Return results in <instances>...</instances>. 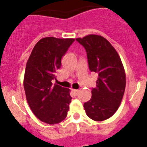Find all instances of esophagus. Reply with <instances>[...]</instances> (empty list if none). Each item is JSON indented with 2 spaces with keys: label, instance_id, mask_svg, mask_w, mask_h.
I'll list each match as a JSON object with an SVG mask.
<instances>
[{
  "label": "esophagus",
  "instance_id": "1",
  "mask_svg": "<svg viewBox=\"0 0 147 147\" xmlns=\"http://www.w3.org/2000/svg\"><path fill=\"white\" fill-rule=\"evenodd\" d=\"M72 91L74 93L75 95H77L78 92H79V90H76V89H72Z\"/></svg>",
  "mask_w": 147,
  "mask_h": 147
}]
</instances>
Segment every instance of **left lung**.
Listing matches in <instances>:
<instances>
[{
  "instance_id": "8db88e82",
  "label": "left lung",
  "mask_w": 147,
  "mask_h": 147,
  "mask_svg": "<svg viewBox=\"0 0 147 147\" xmlns=\"http://www.w3.org/2000/svg\"><path fill=\"white\" fill-rule=\"evenodd\" d=\"M76 40L86 50L90 70L98 74L96 87L84 108L90 119L102 121L113 115L121 105L126 86L124 66L116 50L101 35Z\"/></svg>"
}]
</instances>
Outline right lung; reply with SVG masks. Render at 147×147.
<instances>
[{"instance_id":"right-lung-1","label":"right lung","mask_w":147,"mask_h":147,"mask_svg":"<svg viewBox=\"0 0 147 147\" xmlns=\"http://www.w3.org/2000/svg\"><path fill=\"white\" fill-rule=\"evenodd\" d=\"M75 39L48 37L34 45L26 66L23 86L30 108L37 119L56 124L66 118L71 102L70 90L53 85L61 59Z\"/></svg>"}]
</instances>
